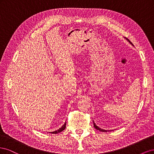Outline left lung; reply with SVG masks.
Segmentation results:
<instances>
[{
    "mask_svg": "<svg viewBox=\"0 0 154 154\" xmlns=\"http://www.w3.org/2000/svg\"><path fill=\"white\" fill-rule=\"evenodd\" d=\"M126 40H127L128 42L131 44V45H132L133 46H134V45L132 44V43L131 42H130L128 39H127V38H126ZM93 123H94V128H96V129H97V130H100V131H101V132H109V131H112V130H105V129H103V128H101L100 127H99L98 126H97L96 125V123H94V121H93Z\"/></svg>",
    "mask_w": 154,
    "mask_h": 154,
    "instance_id": "left-lung-1",
    "label": "left lung"
}]
</instances>
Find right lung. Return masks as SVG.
Instances as JSON below:
<instances>
[{
  "label": "right lung",
  "instance_id": "right-lung-1",
  "mask_svg": "<svg viewBox=\"0 0 154 154\" xmlns=\"http://www.w3.org/2000/svg\"><path fill=\"white\" fill-rule=\"evenodd\" d=\"M66 122H65L64 124L61 127H60L59 129H58L57 130H55V131H53V132H51V133L52 134H58V133H60L62 131H63V130L66 128Z\"/></svg>",
  "mask_w": 154,
  "mask_h": 154
}]
</instances>
